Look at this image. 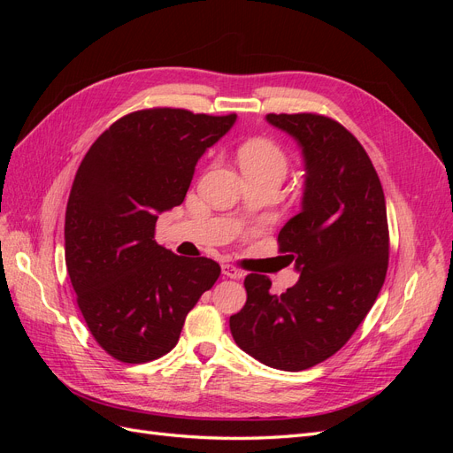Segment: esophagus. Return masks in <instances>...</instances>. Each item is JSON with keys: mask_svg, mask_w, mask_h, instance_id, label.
<instances>
[{"mask_svg": "<svg viewBox=\"0 0 453 453\" xmlns=\"http://www.w3.org/2000/svg\"><path fill=\"white\" fill-rule=\"evenodd\" d=\"M221 270H223V276H225V278H230V280H238V278H242V272H240L238 268L232 266V265H223V266H221Z\"/></svg>", "mask_w": 453, "mask_h": 453, "instance_id": "obj_1", "label": "esophagus"}]
</instances>
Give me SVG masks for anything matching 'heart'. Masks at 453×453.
Returning a JSON list of instances; mask_svg holds the SVG:
<instances>
[{"label":"heart","mask_w":453,"mask_h":453,"mask_svg":"<svg viewBox=\"0 0 453 453\" xmlns=\"http://www.w3.org/2000/svg\"><path fill=\"white\" fill-rule=\"evenodd\" d=\"M238 158L245 173H273L283 180L289 166L285 149L270 138H251L238 149Z\"/></svg>","instance_id":"obj_1"}]
</instances>
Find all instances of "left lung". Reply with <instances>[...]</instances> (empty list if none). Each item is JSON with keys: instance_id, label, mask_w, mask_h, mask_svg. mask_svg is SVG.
<instances>
[{"instance_id": "8db88e82", "label": "left lung", "mask_w": 453, "mask_h": 453, "mask_svg": "<svg viewBox=\"0 0 453 453\" xmlns=\"http://www.w3.org/2000/svg\"><path fill=\"white\" fill-rule=\"evenodd\" d=\"M266 120L304 155L303 210L278 236L300 278L272 295L270 278L250 273L230 333L257 361L298 372L334 355L376 303L389 265L388 210L372 160L338 120L318 113Z\"/></svg>"}]
</instances>
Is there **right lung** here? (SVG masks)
<instances>
[{
  "instance_id": "obj_1",
  "label": "right lung",
  "mask_w": 453,
  "mask_h": 453,
  "mask_svg": "<svg viewBox=\"0 0 453 453\" xmlns=\"http://www.w3.org/2000/svg\"><path fill=\"white\" fill-rule=\"evenodd\" d=\"M234 120L140 109L115 120L81 162L65 208V266L90 334L117 361L172 351L221 273L211 258L162 248L155 226L158 213L183 203L198 158Z\"/></svg>"
}]
</instances>
